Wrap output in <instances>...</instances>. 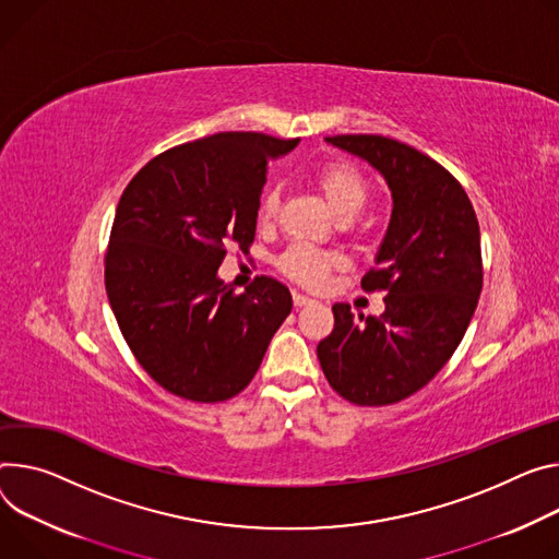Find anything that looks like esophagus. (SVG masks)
Segmentation results:
<instances>
[{
  "label": "esophagus",
  "mask_w": 559,
  "mask_h": 559,
  "mask_svg": "<svg viewBox=\"0 0 559 559\" xmlns=\"http://www.w3.org/2000/svg\"><path fill=\"white\" fill-rule=\"evenodd\" d=\"M292 300H294L296 308H306V306H312V302H314V298H310L306 294H298V292L292 294Z\"/></svg>",
  "instance_id": "obj_1"
}]
</instances>
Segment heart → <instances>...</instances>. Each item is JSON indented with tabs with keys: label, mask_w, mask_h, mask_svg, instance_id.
<instances>
[{
	"label": "heart",
	"mask_w": 559,
	"mask_h": 559,
	"mask_svg": "<svg viewBox=\"0 0 559 559\" xmlns=\"http://www.w3.org/2000/svg\"><path fill=\"white\" fill-rule=\"evenodd\" d=\"M317 189L328 200V205L338 218H352L368 200V182L364 174L352 167L349 163L334 160L321 165L312 176ZM281 191L276 187H267L257 207V218L261 225H272L278 216ZM338 265V257L334 251L321 249L310 242H294L276 259V267L289 281L302 287H319L325 283L328 274Z\"/></svg>",
	"instance_id": "heart-1"
}]
</instances>
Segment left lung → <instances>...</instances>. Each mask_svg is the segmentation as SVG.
Wrapping results in <instances>:
<instances>
[{
    "label": "left lung",
    "instance_id": "1",
    "mask_svg": "<svg viewBox=\"0 0 559 559\" xmlns=\"http://www.w3.org/2000/svg\"><path fill=\"white\" fill-rule=\"evenodd\" d=\"M325 140L379 169L394 207L377 267L361 278L366 292H385V312L354 319L336 302L317 354L345 401L390 405L421 390L468 330L484 283L479 223L460 180L415 146L372 133Z\"/></svg>",
    "mask_w": 559,
    "mask_h": 559
}]
</instances>
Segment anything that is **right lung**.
<instances>
[{
    "instance_id": "obj_1",
    "label": "right lung",
    "mask_w": 559,
    "mask_h": 559,
    "mask_svg": "<svg viewBox=\"0 0 559 559\" xmlns=\"http://www.w3.org/2000/svg\"><path fill=\"white\" fill-rule=\"evenodd\" d=\"M294 140L225 131L163 151L127 185L105 253V285L120 332L167 392L218 403L257 374L292 312L289 289L257 276L245 292L218 278L234 242L257 236L270 158Z\"/></svg>"
}]
</instances>
